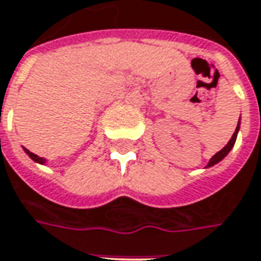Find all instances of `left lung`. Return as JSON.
Instances as JSON below:
<instances>
[{"label":"left lung","mask_w":261,"mask_h":261,"mask_svg":"<svg viewBox=\"0 0 261 261\" xmlns=\"http://www.w3.org/2000/svg\"><path fill=\"white\" fill-rule=\"evenodd\" d=\"M238 131H240V120H238V124H237V128H236V131H234V134H232V137L229 139V141L227 143V146L224 148H221L218 153H215L214 156L211 158V160L208 162V165H206V167H211L214 166V165H217V163H220L222 159L225 158L227 154H228L229 151H231V148L234 147V144H236V140H237V134Z\"/></svg>","instance_id":"8db88e82"}]
</instances>
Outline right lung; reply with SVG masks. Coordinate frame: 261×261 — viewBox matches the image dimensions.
<instances>
[{
  "instance_id": "add662e5",
  "label": "right lung",
  "mask_w": 261,
  "mask_h": 261,
  "mask_svg": "<svg viewBox=\"0 0 261 261\" xmlns=\"http://www.w3.org/2000/svg\"><path fill=\"white\" fill-rule=\"evenodd\" d=\"M24 151H25V153H27V154H29V158L33 159V160H34V162H36V163H40V165H44V163H46V159L39 158V156H37V154H34V153H32V151H30V150H27V148H24Z\"/></svg>"
}]
</instances>
